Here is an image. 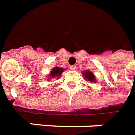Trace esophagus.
Instances as JSON below:
<instances>
[{
	"label": "esophagus",
	"mask_w": 135,
	"mask_h": 135,
	"mask_svg": "<svg viewBox=\"0 0 135 135\" xmlns=\"http://www.w3.org/2000/svg\"><path fill=\"white\" fill-rule=\"evenodd\" d=\"M70 69L71 70H75L76 69V66L75 65H71L70 67Z\"/></svg>",
	"instance_id": "esophagus-1"
}]
</instances>
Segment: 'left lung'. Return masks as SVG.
Listing matches in <instances>:
<instances>
[{"mask_svg": "<svg viewBox=\"0 0 135 135\" xmlns=\"http://www.w3.org/2000/svg\"><path fill=\"white\" fill-rule=\"evenodd\" d=\"M84 78L86 81H89V82H93V83H96V79H95V75H94L93 73L89 70H85L84 72L82 73Z\"/></svg>", "mask_w": 135, "mask_h": 135, "instance_id": "left-lung-1", "label": "left lung"}]
</instances>
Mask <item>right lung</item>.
I'll return each mask as SVG.
<instances>
[{
    "mask_svg": "<svg viewBox=\"0 0 135 135\" xmlns=\"http://www.w3.org/2000/svg\"><path fill=\"white\" fill-rule=\"evenodd\" d=\"M65 70L62 68H59V67H56L52 68L50 74H49V78H48V79H51V78H59L60 75L64 72Z\"/></svg>",
    "mask_w": 135,
    "mask_h": 135,
    "instance_id": "add662e5",
    "label": "right lung"
}]
</instances>
